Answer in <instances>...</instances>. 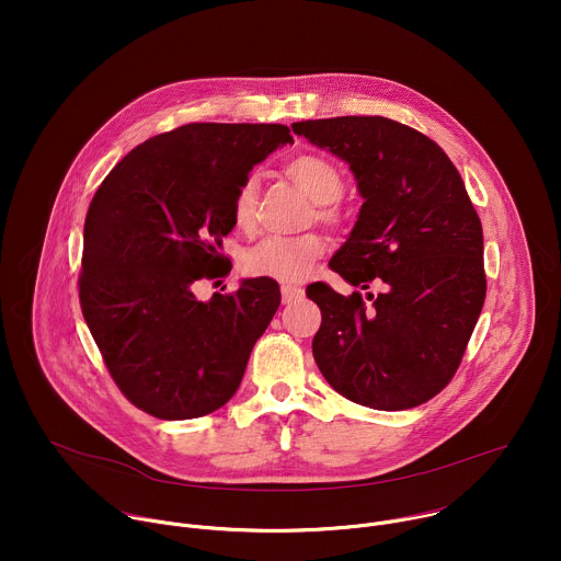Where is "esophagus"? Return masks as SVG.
I'll list each match as a JSON object with an SVG mask.
<instances>
[{
    "label": "esophagus",
    "instance_id": "obj_1",
    "mask_svg": "<svg viewBox=\"0 0 561 561\" xmlns=\"http://www.w3.org/2000/svg\"><path fill=\"white\" fill-rule=\"evenodd\" d=\"M301 297H304V290H301V288L290 286V284H284V286H282V301H284V304L299 301Z\"/></svg>",
    "mask_w": 561,
    "mask_h": 561
}]
</instances>
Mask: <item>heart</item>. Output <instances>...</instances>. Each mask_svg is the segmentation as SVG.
Returning <instances> with one entry per match:
<instances>
[{
	"mask_svg": "<svg viewBox=\"0 0 561 561\" xmlns=\"http://www.w3.org/2000/svg\"><path fill=\"white\" fill-rule=\"evenodd\" d=\"M286 175L297 188L306 193L317 206L335 204L344 193L342 171L319 154H299L286 167ZM257 208V178L249 175L237 186L230 204L232 221L239 228H253ZM319 219L337 224V213L331 208H319ZM327 244L319 234L301 237H266L260 244L244 253L242 266L253 277H268L275 282H301L310 275L314 262L324 255Z\"/></svg>",
	"mask_w": 561,
	"mask_h": 561,
	"instance_id": "1",
	"label": "heart"
}]
</instances>
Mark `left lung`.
Segmentation results:
<instances>
[{
  "mask_svg": "<svg viewBox=\"0 0 561 561\" xmlns=\"http://www.w3.org/2000/svg\"><path fill=\"white\" fill-rule=\"evenodd\" d=\"M348 164L364 197L331 268L351 286L381 284L370 304L317 282L312 337L327 381L355 404L407 411L455 375L486 297L484 234L448 154L420 130L386 117L295 122Z\"/></svg>",
  "mask_w": 561,
  "mask_h": 561,
  "instance_id": "left-lung-1",
  "label": "left lung"
}]
</instances>
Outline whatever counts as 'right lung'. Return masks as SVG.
<instances>
[{
  "label": "right lung",
  "mask_w": 561,
  "mask_h": 561,
  "mask_svg": "<svg viewBox=\"0 0 561 561\" xmlns=\"http://www.w3.org/2000/svg\"><path fill=\"white\" fill-rule=\"evenodd\" d=\"M293 144L282 124H186L133 148L98 188L79 304L119 390L159 420L221 409L279 308L275 279L199 301L226 268L232 195L255 164Z\"/></svg>",
  "instance_id": "right-lung-1"
}]
</instances>
